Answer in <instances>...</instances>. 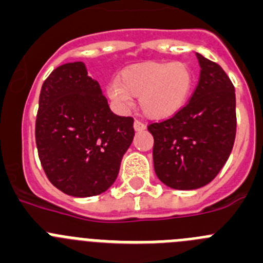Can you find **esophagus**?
<instances>
[{
	"mask_svg": "<svg viewBox=\"0 0 263 263\" xmlns=\"http://www.w3.org/2000/svg\"><path fill=\"white\" fill-rule=\"evenodd\" d=\"M134 128H135V131H136V132H140V131H144V129L146 128V126L144 124L143 122H141V120H135Z\"/></svg>",
	"mask_w": 263,
	"mask_h": 263,
	"instance_id": "1",
	"label": "esophagus"
}]
</instances>
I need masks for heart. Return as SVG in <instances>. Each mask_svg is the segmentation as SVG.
<instances>
[{"label":"heart","mask_w":263,"mask_h":263,"mask_svg":"<svg viewBox=\"0 0 263 263\" xmlns=\"http://www.w3.org/2000/svg\"><path fill=\"white\" fill-rule=\"evenodd\" d=\"M194 85L190 65L182 61H144L124 68L107 87L114 102L127 107L140 97V107L152 119H167L187 103Z\"/></svg>","instance_id":"1"}]
</instances>
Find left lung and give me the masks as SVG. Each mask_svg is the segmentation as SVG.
<instances>
[{
	"mask_svg": "<svg viewBox=\"0 0 263 263\" xmlns=\"http://www.w3.org/2000/svg\"><path fill=\"white\" fill-rule=\"evenodd\" d=\"M200 76L190 101L174 117L152 123L153 165L176 190H195L217 176L236 137L235 86L219 64L196 53Z\"/></svg>",
	"mask_w": 263,
	"mask_h": 263,
	"instance_id": "obj_1",
	"label": "left lung"
}]
</instances>
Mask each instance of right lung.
I'll list each match as a JSON object with an SVG mask.
<instances>
[{"instance_id": "1", "label": "right lung", "mask_w": 263, "mask_h": 263, "mask_svg": "<svg viewBox=\"0 0 263 263\" xmlns=\"http://www.w3.org/2000/svg\"><path fill=\"white\" fill-rule=\"evenodd\" d=\"M134 136V119L110 110L82 61L60 65L47 77L35 139L42 166L59 190L79 198L105 193Z\"/></svg>"}]
</instances>
